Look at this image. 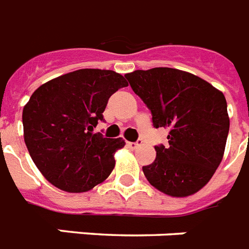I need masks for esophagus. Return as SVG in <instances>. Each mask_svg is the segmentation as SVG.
<instances>
[{"label":"esophagus","mask_w":249,"mask_h":249,"mask_svg":"<svg viewBox=\"0 0 249 249\" xmlns=\"http://www.w3.org/2000/svg\"><path fill=\"white\" fill-rule=\"evenodd\" d=\"M127 145H128V148L131 149H137L141 145V142L140 141H137V142H127Z\"/></svg>","instance_id":"34e87169"}]
</instances>
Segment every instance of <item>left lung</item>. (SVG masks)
<instances>
[{
    "instance_id": "obj_1",
    "label": "left lung",
    "mask_w": 249,
    "mask_h": 249,
    "mask_svg": "<svg viewBox=\"0 0 249 249\" xmlns=\"http://www.w3.org/2000/svg\"><path fill=\"white\" fill-rule=\"evenodd\" d=\"M152 110L154 127L168 128V145L156 146V160L142 167L163 194L189 196L208 184L225 152L230 119L224 93L198 75L175 68L124 74Z\"/></svg>"
}]
</instances>
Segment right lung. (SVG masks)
I'll use <instances>...</instances> for the list:
<instances>
[{
  "mask_svg": "<svg viewBox=\"0 0 249 249\" xmlns=\"http://www.w3.org/2000/svg\"><path fill=\"white\" fill-rule=\"evenodd\" d=\"M128 86L122 74L107 69H78L43 83L23 109L24 141L50 184L85 193L107 180L114 154L126 142L92 134L103 121L109 97Z\"/></svg>",
  "mask_w": 249,
  "mask_h": 249,
  "instance_id": "obj_1",
  "label": "right lung"
}]
</instances>
